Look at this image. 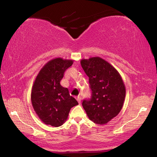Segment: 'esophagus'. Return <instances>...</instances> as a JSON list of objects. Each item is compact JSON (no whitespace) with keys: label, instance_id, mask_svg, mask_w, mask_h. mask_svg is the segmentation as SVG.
<instances>
[{"label":"esophagus","instance_id":"esophagus-1","mask_svg":"<svg viewBox=\"0 0 157 157\" xmlns=\"http://www.w3.org/2000/svg\"><path fill=\"white\" fill-rule=\"evenodd\" d=\"M76 99H77V100H78L79 104H80V103H81V98L79 96H78L76 98Z\"/></svg>","mask_w":157,"mask_h":157}]
</instances>
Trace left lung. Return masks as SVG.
<instances>
[{
    "mask_svg": "<svg viewBox=\"0 0 157 157\" xmlns=\"http://www.w3.org/2000/svg\"><path fill=\"white\" fill-rule=\"evenodd\" d=\"M89 77L91 98L82 106L90 120L98 124H107L120 113L125 98V86L120 73L107 61L99 57L81 60Z\"/></svg>",
    "mask_w": 157,
    "mask_h": 157,
    "instance_id": "1",
    "label": "left lung"
}]
</instances>
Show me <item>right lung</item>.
Masks as SVG:
<instances>
[{"instance_id":"add662e5","label":"right lung","mask_w":157,"mask_h":157,"mask_svg":"<svg viewBox=\"0 0 157 157\" xmlns=\"http://www.w3.org/2000/svg\"><path fill=\"white\" fill-rule=\"evenodd\" d=\"M73 60L55 58L45 64L34 82L31 102L34 110L46 124L59 127L67 120L71 109L78 105L60 84L63 73L73 65Z\"/></svg>"}]
</instances>
